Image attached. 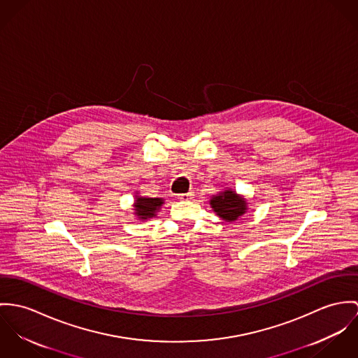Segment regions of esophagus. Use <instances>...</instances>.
<instances>
[{"label": "esophagus", "instance_id": "obj_1", "mask_svg": "<svg viewBox=\"0 0 358 358\" xmlns=\"http://www.w3.org/2000/svg\"><path fill=\"white\" fill-rule=\"evenodd\" d=\"M194 196H195L194 192H188V194H181V195H178V199H180V200H191Z\"/></svg>", "mask_w": 358, "mask_h": 358}]
</instances>
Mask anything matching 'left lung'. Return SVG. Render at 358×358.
I'll use <instances>...</instances> for the list:
<instances>
[{"mask_svg":"<svg viewBox=\"0 0 358 358\" xmlns=\"http://www.w3.org/2000/svg\"><path fill=\"white\" fill-rule=\"evenodd\" d=\"M210 206L220 218L228 222L236 221L238 217L247 211L245 199L231 189H225L214 195L210 200Z\"/></svg>","mask_w":358,"mask_h":358,"instance_id":"left-lung-1","label":"left lung"}]
</instances>
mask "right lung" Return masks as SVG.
Returning a JSON list of instances; mask_svg holds the SVG:
<instances>
[{
  "label": "right lung",
  "mask_w": 358,
  "mask_h": 358,
  "mask_svg": "<svg viewBox=\"0 0 358 358\" xmlns=\"http://www.w3.org/2000/svg\"><path fill=\"white\" fill-rule=\"evenodd\" d=\"M164 203L162 198H143L136 195L134 200V214L138 220H150L157 215L160 206Z\"/></svg>",
  "instance_id": "right-lung-1"
}]
</instances>
